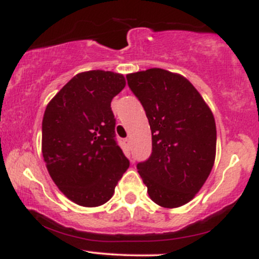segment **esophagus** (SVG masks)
Segmentation results:
<instances>
[{"label":"esophagus","mask_w":259,"mask_h":259,"mask_svg":"<svg viewBox=\"0 0 259 259\" xmlns=\"http://www.w3.org/2000/svg\"><path fill=\"white\" fill-rule=\"evenodd\" d=\"M123 142H124V145H125L127 148L130 147V139H124Z\"/></svg>","instance_id":"esophagus-1"}]
</instances>
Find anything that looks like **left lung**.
<instances>
[{"mask_svg":"<svg viewBox=\"0 0 259 259\" xmlns=\"http://www.w3.org/2000/svg\"><path fill=\"white\" fill-rule=\"evenodd\" d=\"M146 112L152 153L136 165L154 203L180 207L206 183L215 158L217 129L209 107L186 78L152 68L126 75Z\"/></svg>","mask_w":259,"mask_h":259,"instance_id":"8db88e82","label":"left lung"}]
</instances>
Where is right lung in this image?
<instances>
[{
	"label": "right lung",
	"mask_w": 259,
	"mask_h": 259,
	"mask_svg": "<svg viewBox=\"0 0 259 259\" xmlns=\"http://www.w3.org/2000/svg\"><path fill=\"white\" fill-rule=\"evenodd\" d=\"M125 86L121 74L80 73L49 103L42 119V156L52 180L79 206L97 207L114 194L129 168L115 140L113 97Z\"/></svg>",
	"instance_id": "add662e5"
}]
</instances>
